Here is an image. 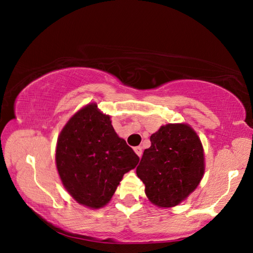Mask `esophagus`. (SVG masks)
Masks as SVG:
<instances>
[{
    "label": "esophagus",
    "mask_w": 253,
    "mask_h": 253,
    "mask_svg": "<svg viewBox=\"0 0 253 253\" xmlns=\"http://www.w3.org/2000/svg\"><path fill=\"white\" fill-rule=\"evenodd\" d=\"M134 151H135V153L137 154V155H138L139 157L142 156V153H143V148L140 147V146H137V147H135L134 148Z\"/></svg>",
    "instance_id": "esophagus-1"
}]
</instances>
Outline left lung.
Listing matches in <instances>:
<instances>
[{"label": "left lung", "instance_id": "1", "mask_svg": "<svg viewBox=\"0 0 253 253\" xmlns=\"http://www.w3.org/2000/svg\"><path fill=\"white\" fill-rule=\"evenodd\" d=\"M136 174L148 200L172 208L185 200L204 174V152L198 134L187 124H168L151 136Z\"/></svg>", "mask_w": 253, "mask_h": 253}]
</instances>
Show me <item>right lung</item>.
I'll use <instances>...</instances> for the list:
<instances>
[{
  "instance_id": "right-lung-1",
  "label": "right lung",
  "mask_w": 253,
  "mask_h": 253,
  "mask_svg": "<svg viewBox=\"0 0 253 253\" xmlns=\"http://www.w3.org/2000/svg\"><path fill=\"white\" fill-rule=\"evenodd\" d=\"M138 162L97 104L77 111L58 137L55 163L63 186L77 202L90 209L105 207L124 174Z\"/></svg>"
}]
</instances>
